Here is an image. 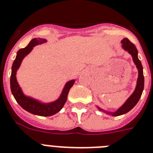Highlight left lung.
<instances>
[{
  "label": "left lung",
  "instance_id": "left-lung-1",
  "mask_svg": "<svg viewBox=\"0 0 153 153\" xmlns=\"http://www.w3.org/2000/svg\"><path fill=\"white\" fill-rule=\"evenodd\" d=\"M121 43H123V48H124L125 51H128V52L132 56L133 61H134L136 67H137V68H138V81H137V85H136L135 90H134V92L132 93L131 96L127 100L126 102H124V104L121 107H120V108L118 109L116 112H106V111L102 110V109H100L98 106V109L100 110H101V111L106 112V114H110V115L115 117L120 116V115H122V114H126V113L129 112V111L137 104V102H138L139 99L141 98V96H142V94L143 89H144L143 68H142V63H141V61H139V59H138V51H137V48H136L135 46H134L128 38H124V39H123V40L121 41Z\"/></svg>",
  "mask_w": 153,
  "mask_h": 153
}]
</instances>
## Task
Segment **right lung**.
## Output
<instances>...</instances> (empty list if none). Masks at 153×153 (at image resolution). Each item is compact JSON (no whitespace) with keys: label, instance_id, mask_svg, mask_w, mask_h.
<instances>
[{"label":"right lung","instance_id":"add662e5","mask_svg":"<svg viewBox=\"0 0 153 153\" xmlns=\"http://www.w3.org/2000/svg\"><path fill=\"white\" fill-rule=\"evenodd\" d=\"M45 42H47V40L45 39H41V38L36 39V38H35V39H33L30 41V43L28 44L26 47L20 49L18 51L15 60L14 61L12 68H11L10 84H11V92H12V94L15 97V100L17 101L18 103L24 110L31 113V114H36V115L49 117L57 114V112H59L63 108V106H64V105H65L67 101L69 90L74 85V80L69 81L66 83L65 88L62 91V93H61V96L59 97L58 100H57L54 102H50V103H43V102H39V101L36 100L34 99L28 97V96L23 94L21 88H20L17 82V79H16V71L20 67L23 58L31 52L33 47H35L36 45L45 43Z\"/></svg>","mask_w":153,"mask_h":153}]
</instances>
